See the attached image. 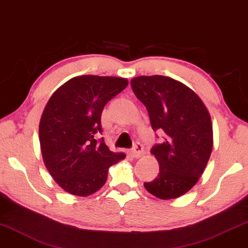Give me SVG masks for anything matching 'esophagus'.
<instances>
[{
    "label": "esophagus",
    "mask_w": 248,
    "mask_h": 248,
    "mask_svg": "<svg viewBox=\"0 0 248 248\" xmlns=\"http://www.w3.org/2000/svg\"><path fill=\"white\" fill-rule=\"evenodd\" d=\"M131 154L133 157H140L142 156L143 154H144V148H143V145L141 143H135L134 146H133V149L131 150Z\"/></svg>",
    "instance_id": "obj_1"
}]
</instances>
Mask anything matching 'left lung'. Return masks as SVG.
Segmentation results:
<instances>
[{
    "instance_id": "obj_1",
    "label": "left lung",
    "mask_w": 248,
    "mask_h": 248,
    "mask_svg": "<svg viewBox=\"0 0 248 248\" xmlns=\"http://www.w3.org/2000/svg\"><path fill=\"white\" fill-rule=\"evenodd\" d=\"M136 97L144 104L153 131L166 138L151 153L160 166L157 177L144 182L157 198H178L188 192L203 173L213 150L209 112L192 89L170 77L139 76L131 80Z\"/></svg>"
}]
</instances>
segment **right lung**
<instances>
[{
    "label": "right lung",
    "mask_w": 248,
    "mask_h": 248,
    "mask_svg": "<svg viewBox=\"0 0 248 248\" xmlns=\"http://www.w3.org/2000/svg\"><path fill=\"white\" fill-rule=\"evenodd\" d=\"M127 79L85 75L71 78L53 93L39 125L46 168L64 191L86 197L105 185L110 166L125 159L102 138L104 107L124 91Z\"/></svg>",
    "instance_id": "1"
}]
</instances>
